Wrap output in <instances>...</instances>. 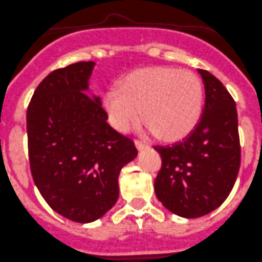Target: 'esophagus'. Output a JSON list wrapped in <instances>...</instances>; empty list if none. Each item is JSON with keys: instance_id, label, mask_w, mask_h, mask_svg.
<instances>
[{"instance_id": "obj_1", "label": "esophagus", "mask_w": 262, "mask_h": 262, "mask_svg": "<svg viewBox=\"0 0 262 262\" xmlns=\"http://www.w3.org/2000/svg\"><path fill=\"white\" fill-rule=\"evenodd\" d=\"M135 144H136V146H138L139 149H144V148H146V146H148V144H146L144 140H140V139H136Z\"/></svg>"}]
</instances>
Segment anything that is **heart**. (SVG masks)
I'll list each match as a JSON object with an SVG mask.
<instances>
[{"label":"heart","mask_w":262,"mask_h":262,"mask_svg":"<svg viewBox=\"0 0 262 262\" xmlns=\"http://www.w3.org/2000/svg\"><path fill=\"white\" fill-rule=\"evenodd\" d=\"M111 122L127 131L140 119L157 138L178 140L191 133L203 108V86L189 71L168 67L141 69L128 74L118 89L104 96Z\"/></svg>","instance_id":"obj_1"}]
</instances>
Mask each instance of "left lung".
Segmentation results:
<instances>
[{"mask_svg": "<svg viewBox=\"0 0 262 262\" xmlns=\"http://www.w3.org/2000/svg\"><path fill=\"white\" fill-rule=\"evenodd\" d=\"M206 104L195 128L181 141L154 145L162 166L154 181L167 210L188 219L207 215L228 198L241 167L235 101L210 72L199 69Z\"/></svg>", "mask_w": 262, "mask_h": 262, "instance_id": "left-lung-1", "label": "left lung"}]
</instances>
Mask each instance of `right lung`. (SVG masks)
Segmentation results:
<instances>
[{"label":"right lung","instance_id":"1","mask_svg":"<svg viewBox=\"0 0 262 262\" xmlns=\"http://www.w3.org/2000/svg\"><path fill=\"white\" fill-rule=\"evenodd\" d=\"M94 63L55 69L37 86L27 111L32 178L50 207L76 223L101 217L118 199V176L138 156L135 143L106 122L87 92Z\"/></svg>","mask_w":262,"mask_h":262}]
</instances>
